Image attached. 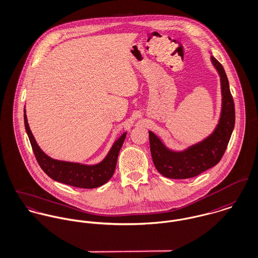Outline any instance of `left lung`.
<instances>
[{"label":"left lung","mask_w":258,"mask_h":258,"mask_svg":"<svg viewBox=\"0 0 258 258\" xmlns=\"http://www.w3.org/2000/svg\"><path fill=\"white\" fill-rule=\"evenodd\" d=\"M211 61L220 75L223 95L221 117L213 134L183 152H172L149 131L153 162L158 171L165 177L185 179L197 176L218 164L227 150L235 121L234 99L222 64L214 56H211Z\"/></svg>","instance_id":"1"}]
</instances>
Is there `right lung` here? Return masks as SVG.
I'll list each match as a JSON object with an SVG mask.
<instances>
[{
    "instance_id": "1",
    "label": "right lung",
    "mask_w": 258,
    "mask_h": 258,
    "mask_svg": "<svg viewBox=\"0 0 258 258\" xmlns=\"http://www.w3.org/2000/svg\"><path fill=\"white\" fill-rule=\"evenodd\" d=\"M24 126L36 161L49 177L71 186L88 189L101 186L111 178L116 167L118 154L126 137V133H124L115 141L109 153L101 163L94 165H85L51 159L37 145L29 129L25 113Z\"/></svg>"
}]
</instances>
